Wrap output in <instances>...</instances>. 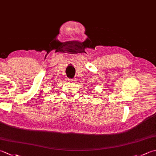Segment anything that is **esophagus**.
Here are the masks:
<instances>
[{
	"mask_svg": "<svg viewBox=\"0 0 156 156\" xmlns=\"http://www.w3.org/2000/svg\"><path fill=\"white\" fill-rule=\"evenodd\" d=\"M68 81L69 82H74L76 81V80H74V79H68Z\"/></svg>",
	"mask_w": 156,
	"mask_h": 156,
	"instance_id": "34e87169",
	"label": "esophagus"
}]
</instances>
